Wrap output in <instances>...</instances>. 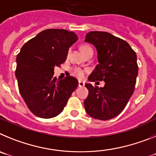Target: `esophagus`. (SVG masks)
I'll return each mask as SVG.
<instances>
[{
	"mask_svg": "<svg viewBox=\"0 0 156 156\" xmlns=\"http://www.w3.org/2000/svg\"><path fill=\"white\" fill-rule=\"evenodd\" d=\"M79 87H83L84 86V82H83V81L79 80Z\"/></svg>",
	"mask_w": 156,
	"mask_h": 156,
	"instance_id": "esophagus-1",
	"label": "esophagus"
}]
</instances>
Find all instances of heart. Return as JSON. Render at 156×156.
Returning <instances> with one entry per match:
<instances>
[{
  "mask_svg": "<svg viewBox=\"0 0 156 156\" xmlns=\"http://www.w3.org/2000/svg\"><path fill=\"white\" fill-rule=\"evenodd\" d=\"M81 50H82L83 55H86L87 53H88V52L90 51H93L90 46H88V45L87 44L83 45V46L81 47ZM72 74L73 76H75L81 78V77H83V70L81 69L78 68V67H74V68L72 69Z\"/></svg>",
  "mask_w": 156,
  "mask_h": 156,
  "instance_id": "heart-1",
  "label": "heart"
}]
</instances>
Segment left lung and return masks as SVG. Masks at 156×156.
<instances>
[{
	"label": "left lung",
	"instance_id": "8db88e82",
	"mask_svg": "<svg viewBox=\"0 0 156 156\" xmlns=\"http://www.w3.org/2000/svg\"><path fill=\"white\" fill-rule=\"evenodd\" d=\"M85 41L94 45L99 62L88 79L105 83L103 87L85 84L89 90L85 109L92 118L111 119L124 109L133 93L138 73L137 55L126 41L106 32H90Z\"/></svg>",
	"mask_w": 156,
	"mask_h": 156
}]
</instances>
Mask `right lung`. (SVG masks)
<instances>
[{"instance_id": "1", "label": "right lung", "mask_w": 156, "mask_h": 156, "mask_svg": "<svg viewBox=\"0 0 156 156\" xmlns=\"http://www.w3.org/2000/svg\"><path fill=\"white\" fill-rule=\"evenodd\" d=\"M76 34L63 29H48L30 39L16 58V76L19 90L29 109L35 115L50 119L60 114L78 86L69 75L58 80L55 67L66 60Z\"/></svg>"}]
</instances>
